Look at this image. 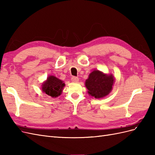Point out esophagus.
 <instances>
[{"label":"esophagus","instance_id":"1","mask_svg":"<svg viewBox=\"0 0 155 155\" xmlns=\"http://www.w3.org/2000/svg\"><path fill=\"white\" fill-rule=\"evenodd\" d=\"M71 80L74 83H78L79 81V78H77V77H72V79H71Z\"/></svg>","mask_w":155,"mask_h":155}]
</instances>
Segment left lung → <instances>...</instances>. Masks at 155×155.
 Returning a JSON list of instances; mask_svg holds the SVG:
<instances>
[{
	"label": "left lung",
	"mask_w": 155,
	"mask_h": 155,
	"mask_svg": "<svg viewBox=\"0 0 155 155\" xmlns=\"http://www.w3.org/2000/svg\"><path fill=\"white\" fill-rule=\"evenodd\" d=\"M114 81V77L112 74H107L98 70H94L89 74L85 81V87L89 95L100 99L109 94Z\"/></svg>",
	"instance_id": "1"
}]
</instances>
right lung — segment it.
<instances>
[{"label":"right lung","mask_w":155,"mask_h":155,"mask_svg":"<svg viewBox=\"0 0 155 155\" xmlns=\"http://www.w3.org/2000/svg\"><path fill=\"white\" fill-rule=\"evenodd\" d=\"M65 86L63 81L54 76H49L42 84V91L51 97H57L62 94Z\"/></svg>","instance_id":"add662e5"}]
</instances>
